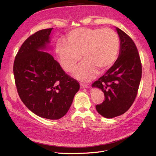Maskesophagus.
<instances>
[{
  "instance_id": "34e87169",
  "label": "esophagus",
  "mask_w": 156,
  "mask_h": 156,
  "mask_svg": "<svg viewBox=\"0 0 156 156\" xmlns=\"http://www.w3.org/2000/svg\"><path fill=\"white\" fill-rule=\"evenodd\" d=\"M88 84H80V88H88Z\"/></svg>"
}]
</instances>
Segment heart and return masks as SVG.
Instances as JSON below:
<instances>
[{
	"label": "heart",
	"instance_id": "b5f03b06",
	"mask_svg": "<svg viewBox=\"0 0 156 156\" xmlns=\"http://www.w3.org/2000/svg\"><path fill=\"white\" fill-rule=\"evenodd\" d=\"M119 48V37L112 29L80 27L69 31L66 41L56 42L55 50L66 72L74 70L82 54L85 60L74 75L79 80L88 81L94 77L97 69L105 71L114 64Z\"/></svg>",
	"mask_w": 156,
	"mask_h": 156
}]
</instances>
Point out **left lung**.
<instances>
[{"label": "left lung", "mask_w": 156, "mask_h": 156, "mask_svg": "<svg viewBox=\"0 0 156 156\" xmlns=\"http://www.w3.org/2000/svg\"><path fill=\"white\" fill-rule=\"evenodd\" d=\"M120 38V53L117 61L92 87L101 89L105 101L96 105L99 114L106 118L121 115L131 107L140 87L142 67L137 48L129 36L116 28Z\"/></svg>", "instance_id": "1"}]
</instances>
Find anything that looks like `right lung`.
<instances>
[{
  "instance_id": "1",
  "label": "right lung",
  "mask_w": 156,
  "mask_h": 156,
  "mask_svg": "<svg viewBox=\"0 0 156 156\" xmlns=\"http://www.w3.org/2000/svg\"><path fill=\"white\" fill-rule=\"evenodd\" d=\"M52 29H42L26 39L15 56L13 73L26 107L39 117L56 120L67 113L80 84L50 54L39 51L49 43Z\"/></svg>"
}]
</instances>
